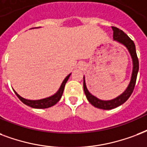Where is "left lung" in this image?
Masks as SVG:
<instances>
[{
  "label": "left lung",
  "mask_w": 147,
  "mask_h": 147,
  "mask_svg": "<svg viewBox=\"0 0 147 147\" xmlns=\"http://www.w3.org/2000/svg\"><path fill=\"white\" fill-rule=\"evenodd\" d=\"M112 29L113 30V40L119 42L120 44H123L127 48L129 53H130L132 61H133V72H132L131 80H130V82H129V85L127 86L126 90L122 94H120V96H118L113 100H100L94 95H92L86 88L85 78L84 77V90L86 96V99L94 107L99 108V109H102V110L114 109L119 106L122 105L123 103H124L129 99V97L134 91V86L136 84V77H137L139 70V61L137 55H136V47H135L134 41L123 30H121L119 28L116 27H112Z\"/></svg>",
  "instance_id": "obj_1"
}]
</instances>
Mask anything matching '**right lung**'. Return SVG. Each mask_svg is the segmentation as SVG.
I'll return each mask as SVG.
<instances>
[{
    "label": "right lung",
    "mask_w": 147,
    "mask_h": 147,
    "mask_svg": "<svg viewBox=\"0 0 147 147\" xmlns=\"http://www.w3.org/2000/svg\"><path fill=\"white\" fill-rule=\"evenodd\" d=\"M70 74H70L68 76H67L65 79L63 80V81L62 82L61 87L59 88L58 91L55 94H53V96H49V97H47V98L41 99V100H27V99L23 98L22 96H20L15 90H13V91H14V93H15V94L17 95L18 98L20 99V100L21 102H23L26 105L29 106L30 107L36 108V109H45V108L51 107L52 106L55 105L56 103L61 100L62 94H63V90H64L65 84L67 83V81L68 80V79H69Z\"/></svg>",
    "instance_id": "add662e5"
}]
</instances>
